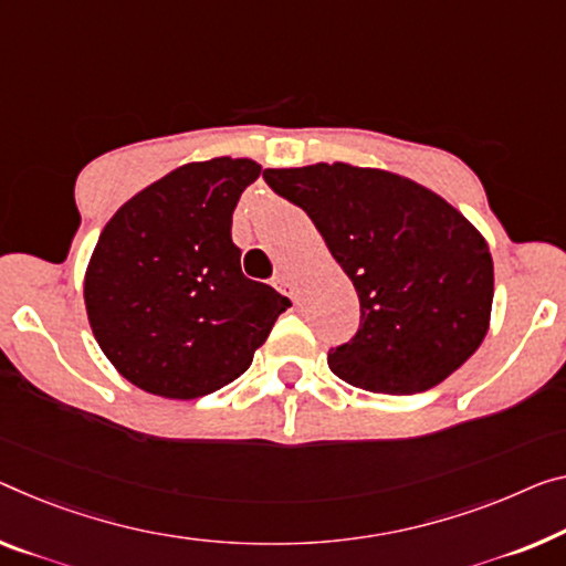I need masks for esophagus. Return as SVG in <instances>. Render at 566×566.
<instances>
[{
	"mask_svg": "<svg viewBox=\"0 0 566 566\" xmlns=\"http://www.w3.org/2000/svg\"><path fill=\"white\" fill-rule=\"evenodd\" d=\"M273 285H275V289L281 291L283 295H289V298L298 301V291H295V285L291 283L289 275H275V277H273Z\"/></svg>",
	"mask_w": 566,
	"mask_h": 566,
	"instance_id": "1",
	"label": "esophagus"
}]
</instances>
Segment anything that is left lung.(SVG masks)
<instances>
[{"label": "left lung", "instance_id": "obj_1", "mask_svg": "<svg viewBox=\"0 0 566 566\" xmlns=\"http://www.w3.org/2000/svg\"><path fill=\"white\" fill-rule=\"evenodd\" d=\"M306 212L359 295L356 334L328 349L338 379L379 395L424 392L489 332L493 260L471 222L410 179L349 164L265 169Z\"/></svg>", "mask_w": 566, "mask_h": 566}]
</instances>
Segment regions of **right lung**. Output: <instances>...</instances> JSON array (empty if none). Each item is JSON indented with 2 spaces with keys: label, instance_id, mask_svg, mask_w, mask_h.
Wrapping results in <instances>:
<instances>
[{
  "label": "right lung",
  "instance_id": "1",
  "mask_svg": "<svg viewBox=\"0 0 566 566\" xmlns=\"http://www.w3.org/2000/svg\"><path fill=\"white\" fill-rule=\"evenodd\" d=\"M260 164H185L120 207L85 273L93 336L132 385L195 399L230 385L291 306L242 275L232 212Z\"/></svg>",
  "mask_w": 566,
  "mask_h": 566
}]
</instances>
